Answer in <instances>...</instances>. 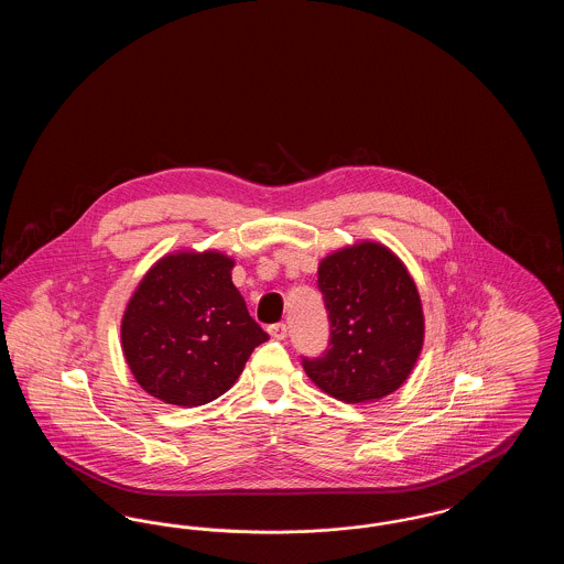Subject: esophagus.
Masks as SVG:
<instances>
[{"label": "esophagus", "mask_w": 564, "mask_h": 564, "mask_svg": "<svg viewBox=\"0 0 564 564\" xmlns=\"http://www.w3.org/2000/svg\"><path fill=\"white\" fill-rule=\"evenodd\" d=\"M270 336L276 340H285L288 338V325L285 323H274L269 327Z\"/></svg>", "instance_id": "1"}]
</instances>
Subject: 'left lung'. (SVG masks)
I'll use <instances>...</instances> for the list:
<instances>
[{
	"instance_id": "left-lung-1",
	"label": "left lung",
	"mask_w": 564,
	"mask_h": 564,
	"mask_svg": "<svg viewBox=\"0 0 564 564\" xmlns=\"http://www.w3.org/2000/svg\"><path fill=\"white\" fill-rule=\"evenodd\" d=\"M317 285L329 313V349L302 359L304 372L340 402L398 391L425 340L421 295L402 260L380 242H355L323 258Z\"/></svg>"
}]
</instances>
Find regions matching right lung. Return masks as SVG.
Instances as JSON below:
<instances>
[{
    "mask_svg": "<svg viewBox=\"0 0 564 564\" xmlns=\"http://www.w3.org/2000/svg\"><path fill=\"white\" fill-rule=\"evenodd\" d=\"M221 251H175L143 274L122 325V352L145 393L194 408L224 395L269 334L249 317Z\"/></svg>",
    "mask_w": 564,
    "mask_h": 564,
    "instance_id": "add662e5",
    "label": "right lung"
}]
</instances>
